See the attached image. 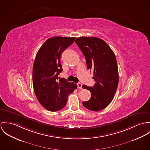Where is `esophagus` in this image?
<instances>
[{
    "label": "esophagus",
    "instance_id": "34e87169",
    "mask_svg": "<svg viewBox=\"0 0 150 150\" xmlns=\"http://www.w3.org/2000/svg\"><path fill=\"white\" fill-rule=\"evenodd\" d=\"M78 88L82 89V84L81 83H78Z\"/></svg>",
    "mask_w": 150,
    "mask_h": 150
}]
</instances>
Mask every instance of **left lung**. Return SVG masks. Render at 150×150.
Returning <instances> with one entry per match:
<instances>
[{
  "label": "left lung",
  "instance_id": "left-lung-1",
  "mask_svg": "<svg viewBox=\"0 0 150 150\" xmlns=\"http://www.w3.org/2000/svg\"><path fill=\"white\" fill-rule=\"evenodd\" d=\"M83 53L88 69L93 71L96 83L93 87L83 85L91 93L90 99L83 106L92 111L106 108L113 99L118 84V71L116 56L108 44L97 37H79L75 40Z\"/></svg>",
  "mask_w": 150,
  "mask_h": 150
}]
</instances>
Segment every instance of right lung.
<instances>
[{"label":"right lung","instance_id":"add662e5","mask_svg":"<svg viewBox=\"0 0 150 150\" xmlns=\"http://www.w3.org/2000/svg\"><path fill=\"white\" fill-rule=\"evenodd\" d=\"M75 37H53L48 39L38 51L33 67V85L40 104L51 112L58 111L66 105L68 96L77 88V84L58 81L63 71L60 63L62 52L71 45Z\"/></svg>","mask_w":150,"mask_h":150}]
</instances>
